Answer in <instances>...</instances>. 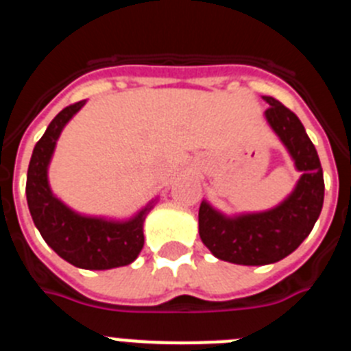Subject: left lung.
I'll return each mask as SVG.
<instances>
[{
	"mask_svg": "<svg viewBox=\"0 0 351 351\" xmlns=\"http://www.w3.org/2000/svg\"><path fill=\"white\" fill-rule=\"evenodd\" d=\"M271 107L265 121L300 172L290 195L278 206L258 213H221L202 200L198 234L216 258L237 265H267L288 256L311 234L324 206V170L302 123L283 104L262 96Z\"/></svg>",
	"mask_w": 351,
	"mask_h": 351,
	"instance_id": "8db88e82",
	"label": "left lung"
}]
</instances>
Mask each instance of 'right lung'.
<instances>
[{
    "label": "right lung",
    "instance_id": "obj_1",
    "mask_svg": "<svg viewBox=\"0 0 351 351\" xmlns=\"http://www.w3.org/2000/svg\"><path fill=\"white\" fill-rule=\"evenodd\" d=\"M86 100L63 108L36 142L27 167L26 198L33 223L43 241L79 269L107 271L135 262L144 247V221L158 197L126 219L89 216L68 207L49 184V165L64 126Z\"/></svg>",
    "mask_w": 351,
    "mask_h": 351
}]
</instances>
